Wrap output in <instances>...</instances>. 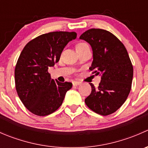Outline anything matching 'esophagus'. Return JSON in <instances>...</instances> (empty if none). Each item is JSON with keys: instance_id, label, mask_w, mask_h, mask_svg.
I'll return each mask as SVG.
<instances>
[{"instance_id": "obj_1", "label": "esophagus", "mask_w": 148, "mask_h": 148, "mask_svg": "<svg viewBox=\"0 0 148 148\" xmlns=\"http://www.w3.org/2000/svg\"><path fill=\"white\" fill-rule=\"evenodd\" d=\"M81 82H77V81H73L72 82V84L73 86H77V85H79Z\"/></svg>"}]
</instances>
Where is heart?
Returning a JSON list of instances; mask_svg holds the SVG:
<instances>
[{
  "label": "heart",
  "mask_w": 148,
  "mask_h": 148,
  "mask_svg": "<svg viewBox=\"0 0 148 148\" xmlns=\"http://www.w3.org/2000/svg\"><path fill=\"white\" fill-rule=\"evenodd\" d=\"M86 44H85V43H80V44H77V47H79V46H84V45H86Z\"/></svg>",
  "instance_id": "1"
}]
</instances>
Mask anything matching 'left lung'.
I'll return each instance as SVG.
<instances>
[{
	"mask_svg": "<svg viewBox=\"0 0 148 148\" xmlns=\"http://www.w3.org/2000/svg\"><path fill=\"white\" fill-rule=\"evenodd\" d=\"M93 51L92 74H101L97 87L90 83L92 92L85 99L90 110L106 116L117 111L125 103L132 87L133 66L124 44L112 33L91 28L79 37Z\"/></svg>",
	"mask_w": 148,
	"mask_h": 148,
	"instance_id": "8db88e82",
	"label": "left lung"
}]
</instances>
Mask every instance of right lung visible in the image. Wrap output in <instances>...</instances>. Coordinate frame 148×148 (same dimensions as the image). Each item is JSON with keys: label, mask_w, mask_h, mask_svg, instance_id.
Listing matches in <instances>:
<instances>
[{"label": "right lung", "mask_w": 148, "mask_h": 148, "mask_svg": "<svg viewBox=\"0 0 148 148\" xmlns=\"http://www.w3.org/2000/svg\"><path fill=\"white\" fill-rule=\"evenodd\" d=\"M76 38L75 32H50L30 41L22 50L15 67V84L21 101L33 114L49 115L62 104L72 84L53 80L48 69L59 62L64 48Z\"/></svg>", "instance_id": "1"}]
</instances>
